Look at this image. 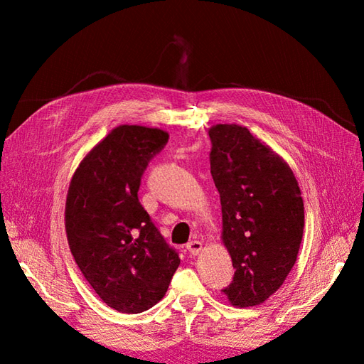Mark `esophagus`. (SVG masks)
<instances>
[{"mask_svg": "<svg viewBox=\"0 0 364 364\" xmlns=\"http://www.w3.org/2000/svg\"><path fill=\"white\" fill-rule=\"evenodd\" d=\"M188 250H189L191 255H194V257H197V255L202 253L203 244L200 242V241H191V242L188 244Z\"/></svg>", "mask_w": 364, "mask_h": 364, "instance_id": "34e87169", "label": "esophagus"}]
</instances>
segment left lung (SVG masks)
I'll return each instance as SVG.
<instances>
[{
    "instance_id": "left-lung-1",
    "label": "left lung",
    "mask_w": 364,
    "mask_h": 364,
    "mask_svg": "<svg viewBox=\"0 0 364 364\" xmlns=\"http://www.w3.org/2000/svg\"><path fill=\"white\" fill-rule=\"evenodd\" d=\"M211 175L220 196L222 244L235 277L222 292L233 306H257L280 289L297 261L304 200L289 164L236 123H218Z\"/></svg>"
}]
</instances>
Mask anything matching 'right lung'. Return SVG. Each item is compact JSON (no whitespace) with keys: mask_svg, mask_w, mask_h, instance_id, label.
Returning <instances> with one entry per match:
<instances>
[{"mask_svg":"<svg viewBox=\"0 0 364 364\" xmlns=\"http://www.w3.org/2000/svg\"><path fill=\"white\" fill-rule=\"evenodd\" d=\"M167 141L159 128L115 127L81 159L68 186L70 252L98 297L120 313L156 305L180 266L137 198L146 164Z\"/></svg>","mask_w":364,"mask_h":364,"instance_id":"obj_1","label":"right lung"}]
</instances>
